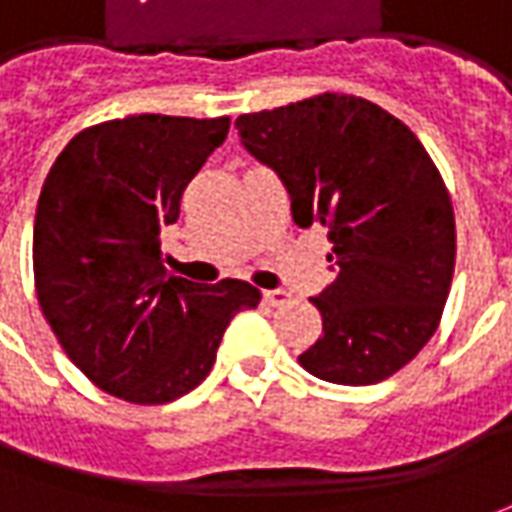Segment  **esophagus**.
Returning <instances> with one entry per match:
<instances>
[{
	"label": "esophagus",
	"instance_id": "obj_1",
	"mask_svg": "<svg viewBox=\"0 0 512 512\" xmlns=\"http://www.w3.org/2000/svg\"><path fill=\"white\" fill-rule=\"evenodd\" d=\"M288 300H291V297H288V291H280V288L263 291V302H266V305H271V308H280V305H285Z\"/></svg>",
	"mask_w": 512,
	"mask_h": 512
}]
</instances>
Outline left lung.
I'll use <instances>...</instances> for the list:
<instances>
[{
    "mask_svg": "<svg viewBox=\"0 0 512 512\" xmlns=\"http://www.w3.org/2000/svg\"><path fill=\"white\" fill-rule=\"evenodd\" d=\"M243 148L288 190L297 227L330 229L322 336L300 356L316 378L378 384L423 350L454 277V207L420 139L353 95H316L235 120Z\"/></svg>",
    "mask_w": 512,
    "mask_h": 512,
    "instance_id": "left-lung-1",
    "label": "left lung"
}]
</instances>
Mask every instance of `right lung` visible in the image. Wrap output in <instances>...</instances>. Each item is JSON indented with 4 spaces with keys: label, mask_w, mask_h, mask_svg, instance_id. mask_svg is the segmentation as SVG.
Masks as SVG:
<instances>
[{
    "label": "right lung",
    "mask_w": 512,
    "mask_h": 512,
    "mask_svg": "<svg viewBox=\"0 0 512 512\" xmlns=\"http://www.w3.org/2000/svg\"><path fill=\"white\" fill-rule=\"evenodd\" d=\"M229 117L139 114L69 139L41 187L33 227L38 305L92 384L131 403H168L215 364L229 319L257 308L243 280L173 277L162 229L184 187L227 139Z\"/></svg>",
    "instance_id": "1"
}]
</instances>
